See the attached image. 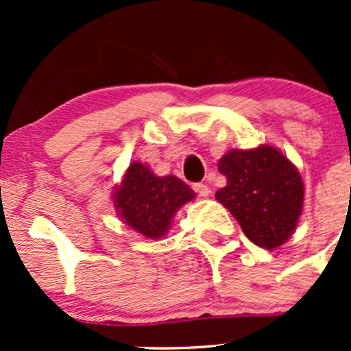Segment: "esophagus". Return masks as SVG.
<instances>
[{
    "label": "esophagus",
    "instance_id": "34e87169",
    "mask_svg": "<svg viewBox=\"0 0 351 351\" xmlns=\"http://www.w3.org/2000/svg\"><path fill=\"white\" fill-rule=\"evenodd\" d=\"M192 189L198 197H208V195H210V189H208L207 185H204V183H193Z\"/></svg>",
    "mask_w": 351,
    "mask_h": 351
}]
</instances>
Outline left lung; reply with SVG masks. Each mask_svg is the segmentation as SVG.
Wrapping results in <instances>:
<instances>
[{"mask_svg": "<svg viewBox=\"0 0 351 351\" xmlns=\"http://www.w3.org/2000/svg\"><path fill=\"white\" fill-rule=\"evenodd\" d=\"M228 185L215 193L239 222L246 238L274 250L295 229L302 212L304 185L299 171L280 151L260 146L231 151L219 161Z\"/></svg>", "mask_w": 351, "mask_h": 351, "instance_id": "8db88e82", "label": "left lung"}]
</instances>
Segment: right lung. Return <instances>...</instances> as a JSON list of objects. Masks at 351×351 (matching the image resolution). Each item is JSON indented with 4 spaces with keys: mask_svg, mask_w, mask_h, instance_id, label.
Listing matches in <instances>:
<instances>
[{
    "mask_svg": "<svg viewBox=\"0 0 351 351\" xmlns=\"http://www.w3.org/2000/svg\"><path fill=\"white\" fill-rule=\"evenodd\" d=\"M195 193L176 176H156L141 162H132L115 192V207L123 221L146 238H161L173 215Z\"/></svg>",
    "mask_w": 351,
    "mask_h": 351,
    "instance_id": "1",
    "label": "right lung"
}]
</instances>
